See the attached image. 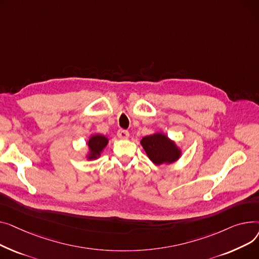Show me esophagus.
Masks as SVG:
<instances>
[{
  "instance_id": "34e87169",
  "label": "esophagus",
  "mask_w": 259,
  "mask_h": 259,
  "mask_svg": "<svg viewBox=\"0 0 259 259\" xmlns=\"http://www.w3.org/2000/svg\"><path fill=\"white\" fill-rule=\"evenodd\" d=\"M117 136L119 137V138H121V139H126V138H128L130 133L127 131H125V130L121 128V130H119L117 132Z\"/></svg>"
}]
</instances>
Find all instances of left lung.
Wrapping results in <instances>:
<instances>
[{"mask_svg": "<svg viewBox=\"0 0 259 259\" xmlns=\"http://www.w3.org/2000/svg\"><path fill=\"white\" fill-rule=\"evenodd\" d=\"M141 145L148 158L157 165L172 163L181 155L176 144L167 138V136L160 133L144 137L141 140Z\"/></svg>", "mask_w": 259, "mask_h": 259, "instance_id": "8db88e82", "label": "left lung"}]
</instances>
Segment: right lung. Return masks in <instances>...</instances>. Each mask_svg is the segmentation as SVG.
<instances>
[{
	"mask_svg": "<svg viewBox=\"0 0 259 259\" xmlns=\"http://www.w3.org/2000/svg\"><path fill=\"white\" fill-rule=\"evenodd\" d=\"M106 144H108V139H106V137L102 135H95L91 137L88 142V145L91 151L89 159L91 160V159L98 158L100 156L102 149L106 146Z\"/></svg>",
	"mask_w": 259,
	"mask_h": 259,
	"instance_id": "right-lung-1",
	"label": "right lung"
}]
</instances>
